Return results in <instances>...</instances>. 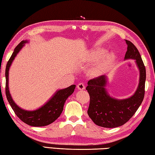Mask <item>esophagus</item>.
Masks as SVG:
<instances>
[{
    "label": "esophagus",
    "instance_id": "obj_1",
    "mask_svg": "<svg viewBox=\"0 0 155 155\" xmlns=\"http://www.w3.org/2000/svg\"><path fill=\"white\" fill-rule=\"evenodd\" d=\"M77 88L78 90H84L85 89V85L83 83H79L77 85Z\"/></svg>",
    "mask_w": 155,
    "mask_h": 155
}]
</instances>
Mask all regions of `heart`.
Returning a JSON list of instances; mask_svg holds the SVG:
<instances>
[{"mask_svg": "<svg viewBox=\"0 0 155 155\" xmlns=\"http://www.w3.org/2000/svg\"><path fill=\"white\" fill-rule=\"evenodd\" d=\"M104 53L105 51L104 50H94L91 54L90 60H91V61H96V60L101 58L104 55ZM111 58H112V55L111 54H108L107 55H105L102 58L101 61L94 66V67L93 68V73H95V74H99V73H101V71H103L107 67Z\"/></svg>", "mask_w": 155, "mask_h": 155, "instance_id": "heart-1", "label": "heart"}]
</instances>
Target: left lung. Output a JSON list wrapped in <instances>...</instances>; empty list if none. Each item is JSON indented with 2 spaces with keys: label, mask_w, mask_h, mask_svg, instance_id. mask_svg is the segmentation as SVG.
<instances>
[{
  "label": "left lung",
  "mask_w": 155,
  "mask_h": 155,
  "mask_svg": "<svg viewBox=\"0 0 155 155\" xmlns=\"http://www.w3.org/2000/svg\"><path fill=\"white\" fill-rule=\"evenodd\" d=\"M127 51L124 60L134 59L140 71L139 84L129 98L117 99L107 93V76L101 75L88 82L86 90L90 95L88 114L97 125L115 128L129 120L142 104L145 93L146 68L139 51L133 43L125 40Z\"/></svg>",
  "instance_id": "obj_1"
}]
</instances>
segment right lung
I'll return each mask as SVG.
<instances>
[{"label": "right lung", "mask_w": 155, "mask_h": 155, "mask_svg": "<svg viewBox=\"0 0 155 155\" xmlns=\"http://www.w3.org/2000/svg\"><path fill=\"white\" fill-rule=\"evenodd\" d=\"M27 42L28 41L26 40L22 41L19 43L14 49L12 56L7 62L6 69H5V78H6L5 93L11 107L21 121L30 126L43 127L52 123L61 114L63 110L64 103L68 97L71 95L74 92L75 85H71L66 88L58 90L43 106L38 108L37 110L32 111L26 110L16 105L11 96L9 90V71L15 57L17 56L19 51Z\"/></svg>", "instance_id": "right-lung-1"}]
</instances>
